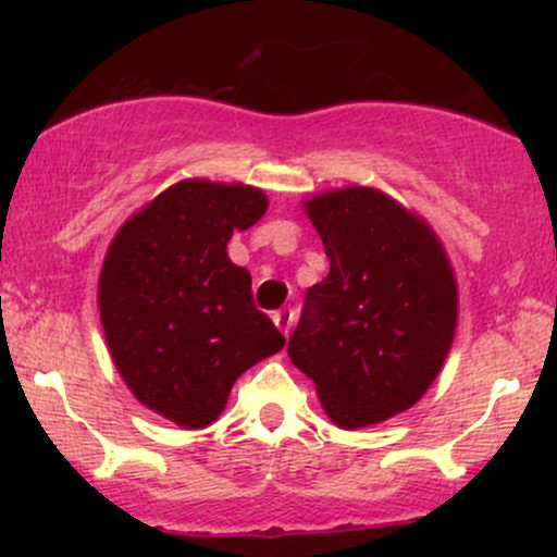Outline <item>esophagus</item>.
<instances>
[{
  "label": "esophagus",
  "mask_w": 557,
  "mask_h": 557,
  "mask_svg": "<svg viewBox=\"0 0 557 557\" xmlns=\"http://www.w3.org/2000/svg\"><path fill=\"white\" fill-rule=\"evenodd\" d=\"M274 324H277V330L283 332V335L287 337L290 335V330H293V319H296V314H293V309H280V311H274Z\"/></svg>",
  "instance_id": "esophagus-1"
}]
</instances>
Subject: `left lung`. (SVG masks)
Returning a JSON list of instances; mask_svg holds the SVG:
<instances>
[{
  "instance_id": "8db88e82",
  "label": "left lung",
  "mask_w": 557,
  "mask_h": 557,
  "mask_svg": "<svg viewBox=\"0 0 557 557\" xmlns=\"http://www.w3.org/2000/svg\"><path fill=\"white\" fill-rule=\"evenodd\" d=\"M304 212L330 272L306 293L287 356L341 430L380 424L437 380L456 337V272L430 222L369 185L304 198Z\"/></svg>"
}]
</instances>
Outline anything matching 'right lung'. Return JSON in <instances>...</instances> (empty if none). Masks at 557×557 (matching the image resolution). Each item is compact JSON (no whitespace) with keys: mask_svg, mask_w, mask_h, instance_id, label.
<instances>
[{"mask_svg":"<svg viewBox=\"0 0 557 557\" xmlns=\"http://www.w3.org/2000/svg\"><path fill=\"white\" fill-rule=\"evenodd\" d=\"M264 190L188 177L133 212L99 272L101 330L138 403L185 430L225 411L235 380L285 337L253 306L251 274L227 257L264 216Z\"/></svg>","mask_w":557,"mask_h":557,"instance_id":"obj_1","label":"right lung"}]
</instances>
